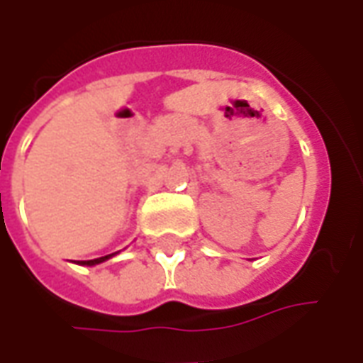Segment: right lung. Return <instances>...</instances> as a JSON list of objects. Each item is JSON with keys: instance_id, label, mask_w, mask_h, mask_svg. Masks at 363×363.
I'll return each mask as SVG.
<instances>
[{"instance_id": "right-lung-1", "label": "right lung", "mask_w": 363, "mask_h": 363, "mask_svg": "<svg viewBox=\"0 0 363 363\" xmlns=\"http://www.w3.org/2000/svg\"><path fill=\"white\" fill-rule=\"evenodd\" d=\"M112 255H106V257H101V259H93V260H82L79 264H87V267H93V264H99V262H103V260L111 259Z\"/></svg>"}]
</instances>
